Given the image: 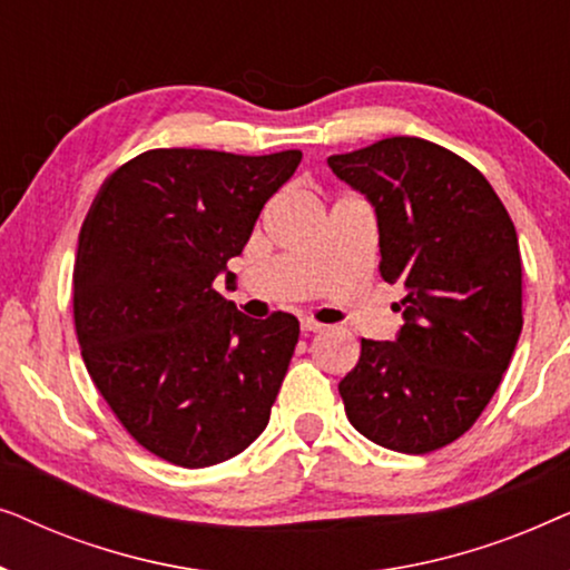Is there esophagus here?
Returning <instances> with one entry per match:
<instances>
[{"label":"esophagus","mask_w":570,"mask_h":570,"mask_svg":"<svg viewBox=\"0 0 570 570\" xmlns=\"http://www.w3.org/2000/svg\"><path fill=\"white\" fill-rule=\"evenodd\" d=\"M324 326L318 324V322H314V318H301V332L303 334H316V332H322Z\"/></svg>","instance_id":"esophagus-1"}]
</instances>
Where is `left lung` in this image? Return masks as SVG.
<instances>
[{
  "mask_svg": "<svg viewBox=\"0 0 570 570\" xmlns=\"http://www.w3.org/2000/svg\"><path fill=\"white\" fill-rule=\"evenodd\" d=\"M330 168L376 207L379 272L402 287L404 316L394 342L361 340L340 381L347 420L379 446L428 454L470 431L517 350V228L488 178L428 139H379Z\"/></svg>",
  "mask_w": 570,
  "mask_h": 570,
  "instance_id": "left-lung-1",
  "label": "left lung"
}]
</instances>
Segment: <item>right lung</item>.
Instances as JSON below:
<instances>
[{
	"mask_svg": "<svg viewBox=\"0 0 570 570\" xmlns=\"http://www.w3.org/2000/svg\"><path fill=\"white\" fill-rule=\"evenodd\" d=\"M301 150L158 147L100 186L72 272L85 368L139 446L209 466L259 439L298 345V318H248L213 283L244 252Z\"/></svg>",
	"mask_w": 570,
	"mask_h": 570,
	"instance_id": "1",
	"label": "right lung"
}]
</instances>
